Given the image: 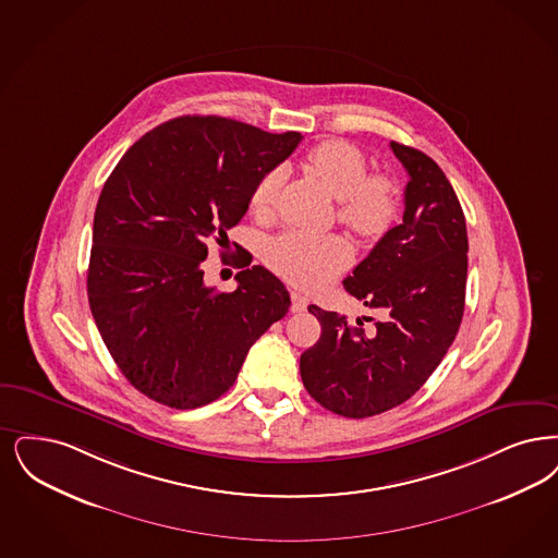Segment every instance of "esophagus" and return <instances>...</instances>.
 Wrapping results in <instances>:
<instances>
[{"mask_svg":"<svg viewBox=\"0 0 558 558\" xmlns=\"http://www.w3.org/2000/svg\"><path fill=\"white\" fill-rule=\"evenodd\" d=\"M290 310L294 313L305 312L307 310V305H310V299L303 294V292H299V290H292L290 292Z\"/></svg>","mask_w":558,"mask_h":558,"instance_id":"34e87169","label":"esophagus"}]
</instances>
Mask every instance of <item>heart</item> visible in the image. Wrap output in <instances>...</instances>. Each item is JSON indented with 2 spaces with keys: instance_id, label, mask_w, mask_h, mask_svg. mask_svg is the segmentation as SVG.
I'll return each mask as SVG.
<instances>
[{
  "instance_id": "heart-1",
  "label": "heart",
  "mask_w": 558,
  "mask_h": 558,
  "mask_svg": "<svg viewBox=\"0 0 558 558\" xmlns=\"http://www.w3.org/2000/svg\"><path fill=\"white\" fill-rule=\"evenodd\" d=\"M310 168L319 182L338 201V218L361 236H379L399 211L395 184L381 177H369L363 154L347 141L330 138L313 147ZM282 172L271 170L257 180L251 193V209L257 216H268L276 205ZM271 268L290 280L317 287L332 278L336 271L353 259L351 245L340 236H313L305 232H287L268 246Z\"/></svg>"
}]
</instances>
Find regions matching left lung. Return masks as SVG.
Instances as JSON below:
<instances>
[{"instance_id":"1","label":"left lung","mask_w":558,"mask_h":558,"mask_svg":"<svg viewBox=\"0 0 558 558\" xmlns=\"http://www.w3.org/2000/svg\"><path fill=\"white\" fill-rule=\"evenodd\" d=\"M390 149L409 174L402 222L344 278L347 292L378 319L349 324L310 305L322 336L301 355L307 392L351 420L411 399L445 359L465 310L468 226L454 189L420 149L395 141Z\"/></svg>"}]
</instances>
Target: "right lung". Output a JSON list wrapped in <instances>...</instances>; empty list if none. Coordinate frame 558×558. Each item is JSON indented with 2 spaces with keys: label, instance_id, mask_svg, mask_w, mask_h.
I'll use <instances>...</instances> for the list:
<instances>
[{
  "label": "right lung",
  "instance_id": "add662e5",
  "mask_svg": "<svg viewBox=\"0 0 558 558\" xmlns=\"http://www.w3.org/2000/svg\"><path fill=\"white\" fill-rule=\"evenodd\" d=\"M301 133L222 116H180L141 136L106 180L93 220L90 313L138 392L172 409L220 399L253 342L282 319L289 290L266 268L220 292L203 282L207 241L228 245L253 186ZM245 268V266H241Z\"/></svg>",
  "mask_w": 558,
  "mask_h": 558
}]
</instances>
